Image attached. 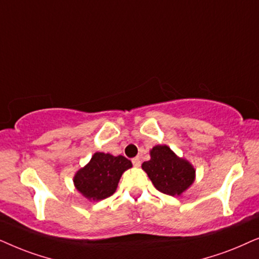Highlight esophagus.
<instances>
[{
    "instance_id": "34e87169",
    "label": "esophagus",
    "mask_w": 259,
    "mask_h": 259,
    "mask_svg": "<svg viewBox=\"0 0 259 259\" xmlns=\"http://www.w3.org/2000/svg\"><path fill=\"white\" fill-rule=\"evenodd\" d=\"M132 161H133V164L135 165V167H140V165H141V160H140V157H134Z\"/></svg>"
}]
</instances>
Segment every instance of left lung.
Listing matches in <instances>:
<instances>
[{
    "instance_id": "left-lung-1",
    "label": "left lung",
    "mask_w": 259,
    "mask_h": 259,
    "mask_svg": "<svg viewBox=\"0 0 259 259\" xmlns=\"http://www.w3.org/2000/svg\"><path fill=\"white\" fill-rule=\"evenodd\" d=\"M155 188L167 195L180 196L195 180V168L184 157H179L165 144L150 150V160L142 163Z\"/></svg>"
}]
</instances>
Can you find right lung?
I'll list each match as a JSON object with an SVG mask.
<instances>
[{
  "label": "right lung",
  "mask_w": 259,
  "mask_h": 259,
  "mask_svg": "<svg viewBox=\"0 0 259 259\" xmlns=\"http://www.w3.org/2000/svg\"><path fill=\"white\" fill-rule=\"evenodd\" d=\"M132 167V161L122 155L113 156L97 151L74 174V187L90 201H99L116 192L122 174Z\"/></svg>",
  "instance_id": "add662e5"
}]
</instances>
